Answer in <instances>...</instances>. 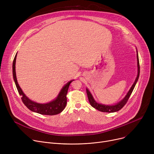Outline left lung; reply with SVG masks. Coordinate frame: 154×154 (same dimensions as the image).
<instances>
[{"mask_svg": "<svg viewBox=\"0 0 154 154\" xmlns=\"http://www.w3.org/2000/svg\"><path fill=\"white\" fill-rule=\"evenodd\" d=\"M137 77L135 80V82H134L133 85L131 87L130 90L128 91L126 95L124 97V98L123 99L121 100L120 102L118 103L114 104V105H105L102 103H99L98 102H97L94 98L93 97V96L91 92L88 91L87 88H86V91H87V97L88 99V101L90 102V104L91 105V106L93 107L94 108L96 109L97 110H98L100 112H117L119 110L122 109L125 105L127 103L128 98L130 97V96L134 90V88L136 85V83L137 82V80L139 79V74H140V66H139V55H138V52H137Z\"/></svg>", "mask_w": 154, "mask_h": 154, "instance_id": "8db88e82", "label": "left lung"}]
</instances>
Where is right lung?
I'll list each match as a JSON object with an SVG mask.
<instances>
[{"instance_id": "obj_1", "label": "right lung", "mask_w": 154, "mask_h": 154, "mask_svg": "<svg viewBox=\"0 0 154 154\" xmlns=\"http://www.w3.org/2000/svg\"><path fill=\"white\" fill-rule=\"evenodd\" d=\"M17 54H15L14 57L13 63H12V74L13 78L15 82L16 87L17 88V91L21 96V99L24 103V105L31 111L34 112L38 114L42 115H47V116H54L59 114L65 109L67 104V94L69 89V85L70 83L74 81V80H70L66 85L63 86L60 92L59 93L57 97L54 99L53 100L45 103H40L35 102L34 101L31 100L25 95L20 87L17 77H16V72H15V62Z\"/></svg>"}]
</instances>
